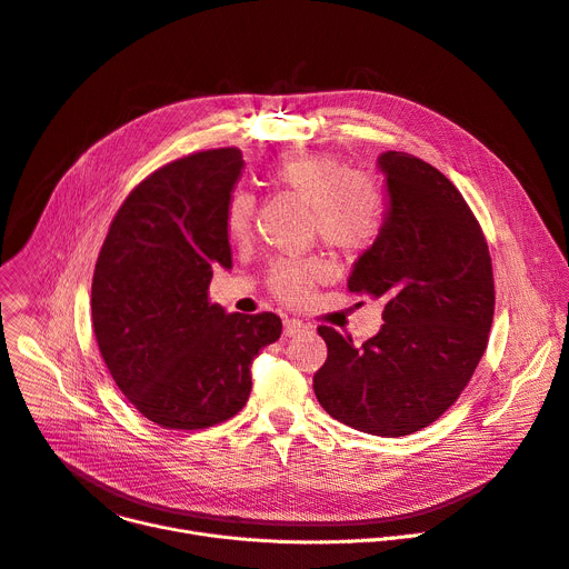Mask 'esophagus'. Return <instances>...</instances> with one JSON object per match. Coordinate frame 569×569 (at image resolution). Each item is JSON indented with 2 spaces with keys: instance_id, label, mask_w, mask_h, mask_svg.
<instances>
[{
  "instance_id": "esophagus-1",
  "label": "esophagus",
  "mask_w": 569,
  "mask_h": 569,
  "mask_svg": "<svg viewBox=\"0 0 569 569\" xmlns=\"http://www.w3.org/2000/svg\"><path fill=\"white\" fill-rule=\"evenodd\" d=\"M305 329H307V325L301 322V320H295V318H288V320L283 322V336H295V333L305 331Z\"/></svg>"
}]
</instances>
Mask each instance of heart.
Segmentation results:
<instances>
[{"instance_id": "heart-1", "label": "heart", "mask_w": 569, "mask_h": 569, "mask_svg": "<svg viewBox=\"0 0 569 569\" xmlns=\"http://www.w3.org/2000/svg\"><path fill=\"white\" fill-rule=\"evenodd\" d=\"M274 184L313 208L316 231L325 244L361 253L380 238L385 226V201L380 189L363 173L348 171L331 156H305L283 160L272 167ZM256 214V199L236 189L223 210V223L231 238L249 236ZM327 274V264L318 258L279 260L270 270V288L283 301H301L311 286Z\"/></svg>"}]
</instances>
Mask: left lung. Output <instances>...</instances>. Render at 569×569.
Returning a JSON list of instances; mask_svg holds the SVG:
<instances>
[{
	"mask_svg": "<svg viewBox=\"0 0 569 569\" xmlns=\"http://www.w3.org/2000/svg\"><path fill=\"white\" fill-rule=\"evenodd\" d=\"M382 233L355 262L348 290L385 299L382 329L363 346L318 327L327 361L313 391L336 421L377 437H405L460 398L487 348L495 277L467 201L428 162L387 150Z\"/></svg>",
	"mask_w": 569,
	"mask_h": 569,
	"instance_id": "1",
	"label": "left lung"
}]
</instances>
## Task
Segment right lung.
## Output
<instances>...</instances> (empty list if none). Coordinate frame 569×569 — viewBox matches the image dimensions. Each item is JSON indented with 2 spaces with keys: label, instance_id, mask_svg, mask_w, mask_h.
<instances>
[{
  "label": "right lung",
  "instance_id": "right-lung-1",
  "mask_svg": "<svg viewBox=\"0 0 569 569\" xmlns=\"http://www.w3.org/2000/svg\"><path fill=\"white\" fill-rule=\"evenodd\" d=\"M242 150L180 158L139 182L100 249L91 318L123 396L169 430L236 416L251 393V361L281 336L274 313H226L208 301L212 270H231L223 210Z\"/></svg>",
  "mask_w": 569,
  "mask_h": 569
}]
</instances>
